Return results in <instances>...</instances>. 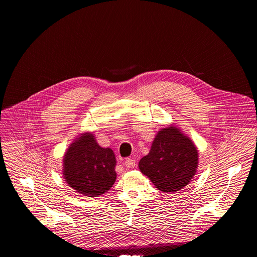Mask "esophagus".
Here are the masks:
<instances>
[{
	"label": "esophagus",
	"mask_w": 257,
	"mask_h": 257,
	"mask_svg": "<svg viewBox=\"0 0 257 257\" xmlns=\"http://www.w3.org/2000/svg\"><path fill=\"white\" fill-rule=\"evenodd\" d=\"M124 166H125L126 168H128V169L134 168V167L136 166V161L133 160V159H126V160L124 161Z\"/></svg>",
	"instance_id": "34e87169"
}]
</instances>
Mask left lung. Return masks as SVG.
<instances>
[{
  "instance_id": "left-lung-1",
  "label": "left lung",
  "mask_w": 257,
  "mask_h": 257,
  "mask_svg": "<svg viewBox=\"0 0 257 257\" xmlns=\"http://www.w3.org/2000/svg\"><path fill=\"white\" fill-rule=\"evenodd\" d=\"M199 166V151L189 137L174 124L157 132L139 169L161 191L174 193L189 184Z\"/></svg>"
}]
</instances>
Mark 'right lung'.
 Masks as SVG:
<instances>
[{"label": "right lung", "instance_id": "obj_1", "mask_svg": "<svg viewBox=\"0 0 257 257\" xmlns=\"http://www.w3.org/2000/svg\"><path fill=\"white\" fill-rule=\"evenodd\" d=\"M116 157L111 148L97 144L92 133L78 136L63 160V176L76 192L95 197L107 192L116 180Z\"/></svg>", "mask_w": 257, "mask_h": 257}]
</instances>
